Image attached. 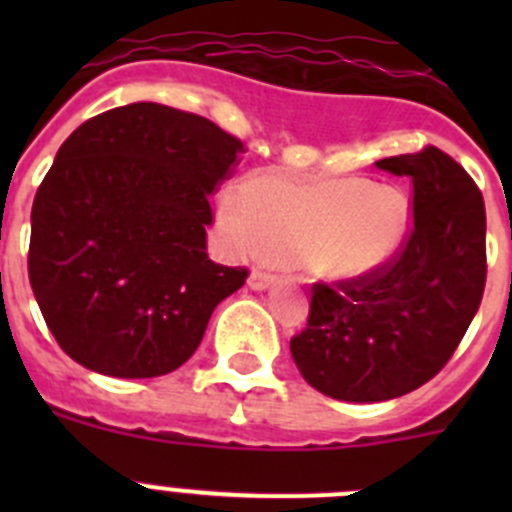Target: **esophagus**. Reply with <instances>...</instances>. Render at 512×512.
I'll use <instances>...</instances> for the list:
<instances>
[{
	"label": "esophagus",
	"mask_w": 512,
	"mask_h": 512,
	"mask_svg": "<svg viewBox=\"0 0 512 512\" xmlns=\"http://www.w3.org/2000/svg\"><path fill=\"white\" fill-rule=\"evenodd\" d=\"M274 282H277V274L269 269H264V266H253L251 277H248L251 289H266V287H271Z\"/></svg>",
	"instance_id": "1"
}]
</instances>
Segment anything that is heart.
<instances>
[{"mask_svg": "<svg viewBox=\"0 0 512 512\" xmlns=\"http://www.w3.org/2000/svg\"><path fill=\"white\" fill-rule=\"evenodd\" d=\"M220 223L241 241L297 259L315 277L348 282L374 274L400 251L410 205L395 187L359 176L295 182L264 171L243 182L241 202L220 205Z\"/></svg>", "mask_w": 512, "mask_h": 512, "instance_id": "1", "label": "heart"}]
</instances>
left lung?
<instances>
[{"label":"left lung","mask_w":512,"mask_h":512,"mask_svg":"<svg viewBox=\"0 0 512 512\" xmlns=\"http://www.w3.org/2000/svg\"><path fill=\"white\" fill-rule=\"evenodd\" d=\"M413 184V228L382 269L312 284L307 325L289 341L310 387L382 402L441 372L477 315L487 279L485 200L449 153L425 146L377 161Z\"/></svg>","instance_id":"1"}]
</instances>
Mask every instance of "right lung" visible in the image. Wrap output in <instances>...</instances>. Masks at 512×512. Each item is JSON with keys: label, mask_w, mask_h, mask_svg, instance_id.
Returning a JSON list of instances; mask_svg holds the SVG:
<instances>
[{"label": "right lung", "mask_w": 512, "mask_h": 512, "mask_svg": "<svg viewBox=\"0 0 512 512\" xmlns=\"http://www.w3.org/2000/svg\"><path fill=\"white\" fill-rule=\"evenodd\" d=\"M246 151L207 117L135 102L66 138L30 215V287L58 346L107 377H161L197 351L248 269L207 256L212 192Z\"/></svg>", "instance_id": "add662e5"}]
</instances>
